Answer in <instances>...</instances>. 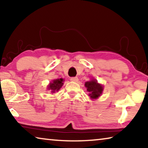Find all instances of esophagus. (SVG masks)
Instances as JSON below:
<instances>
[{"label":"esophagus","mask_w":148,"mask_h":148,"mask_svg":"<svg viewBox=\"0 0 148 148\" xmlns=\"http://www.w3.org/2000/svg\"><path fill=\"white\" fill-rule=\"evenodd\" d=\"M71 80L72 82H77V81H78V78H77V77H71Z\"/></svg>","instance_id":"1"}]
</instances>
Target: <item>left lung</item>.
<instances>
[{
	"label": "left lung",
	"instance_id": "obj_1",
	"mask_svg": "<svg viewBox=\"0 0 148 148\" xmlns=\"http://www.w3.org/2000/svg\"><path fill=\"white\" fill-rule=\"evenodd\" d=\"M85 86L87 87V91L89 92V96L92 99H97L100 97L103 90L102 86L99 84L95 79L87 82L85 84Z\"/></svg>",
	"mask_w": 148,
	"mask_h": 148
}]
</instances>
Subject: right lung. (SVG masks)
Wrapping results in <instances>:
<instances>
[{
    "label": "right lung",
    "mask_w": 148,
    "mask_h": 148,
    "mask_svg": "<svg viewBox=\"0 0 148 148\" xmlns=\"http://www.w3.org/2000/svg\"><path fill=\"white\" fill-rule=\"evenodd\" d=\"M63 79H55L53 81L52 83H51L49 84L48 89H49L51 91V93H53V92H56V91H59V89L63 85Z\"/></svg>",
    "instance_id": "1"
}]
</instances>
